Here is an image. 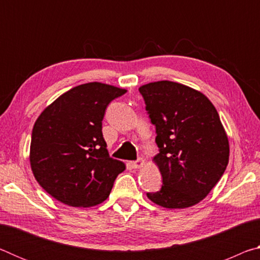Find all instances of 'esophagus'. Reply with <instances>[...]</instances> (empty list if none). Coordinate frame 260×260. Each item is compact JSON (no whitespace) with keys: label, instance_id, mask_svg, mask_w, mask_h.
Masks as SVG:
<instances>
[{"label":"esophagus","instance_id":"34e87169","mask_svg":"<svg viewBox=\"0 0 260 260\" xmlns=\"http://www.w3.org/2000/svg\"><path fill=\"white\" fill-rule=\"evenodd\" d=\"M146 162H144V159H142V158H139L138 160L135 161H132V166L134 167V169H140V167H142Z\"/></svg>","mask_w":260,"mask_h":260}]
</instances>
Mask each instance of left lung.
Masks as SVG:
<instances>
[{"label": "left lung", "instance_id": "obj_1", "mask_svg": "<svg viewBox=\"0 0 260 260\" xmlns=\"http://www.w3.org/2000/svg\"><path fill=\"white\" fill-rule=\"evenodd\" d=\"M156 126L159 153L152 161L162 186L147 192L166 209L200 203L222 177L230 159V142L218 111L201 91L182 83L161 80L139 88Z\"/></svg>", "mask_w": 260, "mask_h": 260}]
</instances>
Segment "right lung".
<instances>
[{"label": "right lung", "mask_w": 260, "mask_h": 260, "mask_svg": "<svg viewBox=\"0 0 260 260\" xmlns=\"http://www.w3.org/2000/svg\"><path fill=\"white\" fill-rule=\"evenodd\" d=\"M126 89L102 82L73 87L35 121L29 164L39 184L61 203L88 208L108 199L122 161L109 156L102 134L105 109Z\"/></svg>", "instance_id": "1"}]
</instances>
